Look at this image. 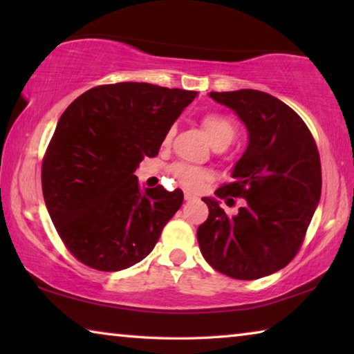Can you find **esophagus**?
Returning <instances> with one entry per match:
<instances>
[{
    "instance_id": "1",
    "label": "esophagus",
    "mask_w": 354,
    "mask_h": 354,
    "mask_svg": "<svg viewBox=\"0 0 354 354\" xmlns=\"http://www.w3.org/2000/svg\"><path fill=\"white\" fill-rule=\"evenodd\" d=\"M184 198H185V201H194V200H196V195L192 194V192L185 190L184 192Z\"/></svg>"
}]
</instances>
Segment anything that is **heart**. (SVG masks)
Returning <instances> with one entry per match:
<instances>
[{"mask_svg": "<svg viewBox=\"0 0 354 354\" xmlns=\"http://www.w3.org/2000/svg\"><path fill=\"white\" fill-rule=\"evenodd\" d=\"M201 127L205 129L209 142L212 143V147H227L230 143L234 140L237 134V127L236 123L232 122L230 117L223 115V113L218 112H206L201 115ZM171 133H167L164 143L170 142ZM171 176L175 178L178 184H181L183 187L189 190H200L209 178H211V173L205 169H200V167L190 165L179 162L175 164L170 169Z\"/></svg>", "mask_w": 354, "mask_h": 354, "instance_id": "1", "label": "heart"}]
</instances>
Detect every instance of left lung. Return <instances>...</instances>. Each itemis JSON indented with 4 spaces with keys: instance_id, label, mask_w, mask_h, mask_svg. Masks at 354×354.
<instances>
[{
    "instance_id": "obj_1",
    "label": "left lung",
    "mask_w": 354,
    "mask_h": 354,
    "mask_svg": "<svg viewBox=\"0 0 354 354\" xmlns=\"http://www.w3.org/2000/svg\"><path fill=\"white\" fill-rule=\"evenodd\" d=\"M209 97L234 111L248 131L232 183L215 190L218 198L241 196L245 205L227 217L217 200L205 196L209 217L196 239L217 272L259 279L286 267L301 247L322 194L319 149L298 113L272 95L241 88Z\"/></svg>"
}]
</instances>
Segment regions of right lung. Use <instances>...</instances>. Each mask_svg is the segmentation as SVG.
<instances>
[{"label":"right lung","mask_w":354,"mask_h":354,"mask_svg":"<svg viewBox=\"0 0 354 354\" xmlns=\"http://www.w3.org/2000/svg\"><path fill=\"white\" fill-rule=\"evenodd\" d=\"M196 92L147 82L93 87L57 122L41 164L48 212L65 247L101 272H118L151 253L183 205L181 189H140L134 171L159 153Z\"/></svg>","instance_id":"add662e5"}]
</instances>
